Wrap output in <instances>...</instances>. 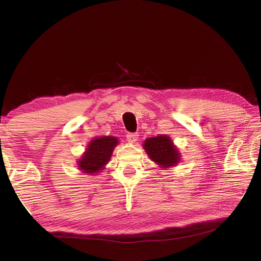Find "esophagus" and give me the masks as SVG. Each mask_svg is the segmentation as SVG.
Segmentation results:
<instances>
[{
  "label": "esophagus",
  "instance_id": "esophagus-1",
  "mask_svg": "<svg viewBox=\"0 0 261 261\" xmlns=\"http://www.w3.org/2000/svg\"><path fill=\"white\" fill-rule=\"evenodd\" d=\"M138 138H139V135H137V134H127L126 135V140L130 143H136L138 141Z\"/></svg>",
  "mask_w": 261,
  "mask_h": 261
}]
</instances>
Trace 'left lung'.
<instances>
[{
    "mask_svg": "<svg viewBox=\"0 0 261 261\" xmlns=\"http://www.w3.org/2000/svg\"><path fill=\"white\" fill-rule=\"evenodd\" d=\"M147 154L159 168L167 169L174 167L180 162L181 156L171 138L166 135H160L153 138H148L142 145Z\"/></svg>",
    "mask_w": 261,
    "mask_h": 261,
    "instance_id": "obj_1",
    "label": "left lung"
}]
</instances>
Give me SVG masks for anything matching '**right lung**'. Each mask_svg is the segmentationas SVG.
<instances>
[{
	"label": "right lung",
	"instance_id": "obj_1",
	"mask_svg": "<svg viewBox=\"0 0 261 261\" xmlns=\"http://www.w3.org/2000/svg\"><path fill=\"white\" fill-rule=\"evenodd\" d=\"M119 145V140L113 136H104L93 138L77 160V167L86 175H95L101 173L109 164L114 148Z\"/></svg>",
	"mask_w": 261,
	"mask_h": 261
}]
</instances>
